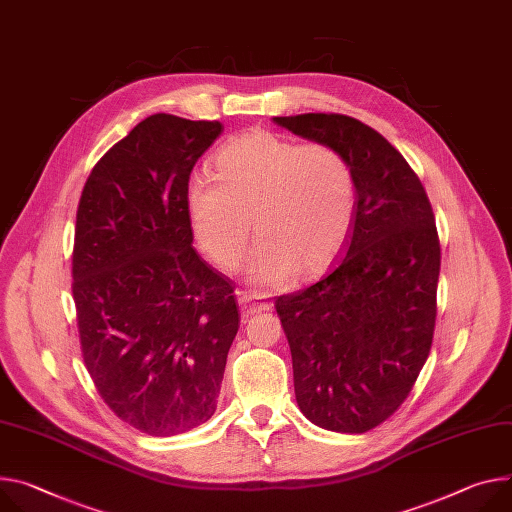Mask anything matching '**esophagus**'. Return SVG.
Returning <instances> with one entry per match:
<instances>
[{
    "label": "esophagus",
    "instance_id": "1",
    "mask_svg": "<svg viewBox=\"0 0 512 512\" xmlns=\"http://www.w3.org/2000/svg\"><path fill=\"white\" fill-rule=\"evenodd\" d=\"M239 306H241V310L249 316V314H257V312L269 310V308H271V302L265 300V296H259V294L239 292Z\"/></svg>",
    "mask_w": 512,
    "mask_h": 512
}]
</instances>
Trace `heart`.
<instances>
[{"label":"heart","mask_w":512,"mask_h":512,"mask_svg":"<svg viewBox=\"0 0 512 512\" xmlns=\"http://www.w3.org/2000/svg\"><path fill=\"white\" fill-rule=\"evenodd\" d=\"M210 179L185 190V212L202 253L235 269L261 237L249 282L261 292L288 286L294 275H318L347 245L357 218L351 163L324 143L300 145L267 130H249L210 159Z\"/></svg>","instance_id":"1"}]
</instances>
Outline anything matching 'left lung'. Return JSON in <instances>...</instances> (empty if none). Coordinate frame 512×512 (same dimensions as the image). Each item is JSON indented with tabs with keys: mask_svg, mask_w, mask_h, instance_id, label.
<instances>
[{
	"mask_svg": "<svg viewBox=\"0 0 512 512\" xmlns=\"http://www.w3.org/2000/svg\"><path fill=\"white\" fill-rule=\"evenodd\" d=\"M335 147L357 179V218L339 263L275 302L292 351L302 414L320 429L359 435L410 394L429 357L441 247L421 179L374 128L343 114L273 118Z\"/></svg>",
	"mask_w": 512,
	"mask_h": 512,
	"instance_id": "obj_1",
	"label": "left lung"
}]
</instances>
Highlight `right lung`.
<instances>
[{"label":"right lung","mask_w":512,"mask_h":512,"mask_svg":"<svg viewBox=\"0 0 512 512\" xmlns=\"http://www.w3.org/2000/svg\"><path fill=\"white\" fill-rule=\"evenodd\" d=\"M218 120L153 114L91 169L77 208L73 300L83 361L116 416L153 437L214 414L239 331L230 280L192 247L185 190Z\"/></svg>","instance_id":"add662e5"}]
</instances>
